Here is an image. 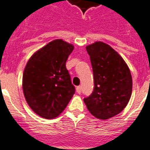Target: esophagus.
<instances>
[{"label":"esophagus","instance_id":"1","mask_svg":"<svg viewBox=\"0 0 150 150\" xmlns=\"http://www.w3.org/2000/svg\"><path fill=\"white\" fill-rule=\"evenodd\" d=\"M76 91H77L78 94H81V86L76 87Z\"/></svg>","mask_w":150,"mask_h":150}]
</instances>
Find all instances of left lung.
Instances as JSON below:
<instances>
[{
    "mask_svg": "<svg viewBox=\"0 0 150 150\" xmlns=\"http://www.w3.org/2000/svg\"><path fill=\"white\" fill-rule=\"evenodd\" d=\"M94 75V90L84 98L91 114L106 120L124 110L132 94L133 81L123 58L109 45L96 42L86 47Z\"/></svg>",
    "mask_w": 150,
    "mask_h": 150,
    "instance_id": "left-lung-1",
    "label": "left lung"
}]
</instances>
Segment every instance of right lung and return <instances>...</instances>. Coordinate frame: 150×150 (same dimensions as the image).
<instances>
[{"label": "right lung", "instance_id": "right-lung-1", "mask_svg": "<svg viewBox=\"0 0 150 150\" xmlns=\"http://www.w3.org/2000/svg\"><path fill=\"white\" fill-rule=\"evenodd\" d=\"M74 46L56 40L35 52L26 64L23 90L26 102L46 119L59 115L75 94L65 63Z\"/></svg>", "mask_w": 150, "mask_h": 150}]
</instances>
